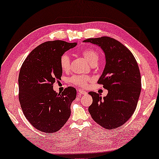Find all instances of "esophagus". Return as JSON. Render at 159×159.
<instances>
[{
	"label": "esophagus",
	"mask_w": 159,
	"mask_h": 159,
	"mask_svg": "<svg viewBox=\"0 0 159 159\" xmlns=\"http://www.w3.org/2000/svg\"><path fill=\"white\" fill-rule=\"evenodd\" d=\"M78 94H79V96H80V95L86 94V92L84 91V90H81V89H79V90H78Z\"/></svg>",
	"instance_id": "1"
}]
</instances>
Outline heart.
<instances>
[{
    "label": "heart",
    "instance_id": "obj_1",
    "mask_svg": "<svg viewBox=\"0 0 159 159\" xmlns=\"http://www.w3.org/2000/svg\"><path fill=\"white\" fill-rule=\"evenodd\" d=\"M81 54L92 65L96 64L100 59V55L98 54V52L95 51L94 49H92V48H86V49L82 50ZM59 65L61 69L64 71H68L70 69V60L69 56L66 53H64L60 57ZM91 78L89 76L76 75L70 79V81L73 84L76 85V86L86 88L90 84V82L91 81Z\"/></svg>",
    "mask_w": 159,
    "mask_h": 159
}]
</instances>
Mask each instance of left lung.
<instances>
[{
  "label": "left lung",
  "instance_id": "obj_1",
  "mask_svg": "<svg viewBox=\"0 0 159 159\" xmlns=\"http://www.w3.org/2000/svg\"><path fill=\"white\" fill-rule=\"evenodd\" d=\"M84 42L100 46L106 59L98 84L108 90V93L102 98L98 93L89 92L93 102L89 111L93 120L104 129H116L127 122L137 107L142 88L137 62L124 44L111 37L90 38Z\"/></svg>",
  "mask_w": 159,
  "mask_h": 159
}]
</instances>
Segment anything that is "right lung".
I'll list each match as a JSON object with an SVG mask.
<instances>
[{
	"mask_svg": "<svg viewBox=\"0 0 159 159\" xmlns=\"http://www.w3.org/2000/svg\"><path fill=\"white\" fill-rule=\"evenodd\" d=\"M76 44L61 40L44 42L32 50L22 64L19 101L26 119L42 132L59 131L70 115L76 90L69 86L57 93L53 85L62 75L60 57Z\"/></svg>",
	"mask_w": 159,
	"mask_h": 159,
	"instance_id": "obj_1",
	"label": "right lung"
}]
</instances>
